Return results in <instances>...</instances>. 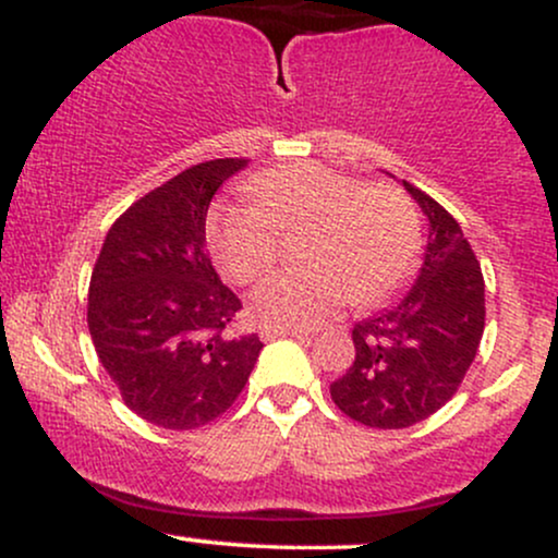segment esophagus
Instances as JSON below:
<instances>
[{
	"instance_id": "1",
	"label": "esophagus",
	"mask_w": 558,
	"mask_h": 558,
	"mask_svg": "<svg viewBox=\"0 0 558 558\" xmlns=\"http://www.w3.org/2000/svg\"><path fill=\"white\" fill-rule=\"evenodd\" d=\"M259 336L262 341H275V338H299V341H312L310 332L299 328H262Z\"/></svg>"
}]
</instances>
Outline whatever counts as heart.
I'll return each mask as SVG.
<instances>
[{
  "label": "heart",
  "instance_id": "b5f03b06",
  "mask_svg": "<svg viewBox=\"0 0 558 558\" xmlns=\"http://www.w3.org/2000/svg\"><path fill=\"white\" fill-rule=\"evenodd\" d=\"M246 194L254 204H222L209 220L217 265L235 283L270 272L280 228L312 222L304 239L310 265L275 272L254 291V312L272 328H315L349 299L375 304L417 262V209L393 183H362L306 159L248 178Z\"/></svg>",
  "mask_w": 558,
  "mask_h": 558
}]
</instances>
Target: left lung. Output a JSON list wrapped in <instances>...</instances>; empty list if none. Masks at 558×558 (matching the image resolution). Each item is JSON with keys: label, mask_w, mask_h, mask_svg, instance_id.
<instances>
[{"label": "left lung", "mask_w": 558, "mask_h": 558, "mask_svg": "<svg viewBox=\"0 0 558 558\" xmlns=\"http://www.w3.org/2000/svg\"><path fill=\"white\" fill-rule=\"evenodd\" d=\"M430 222L420 278L388 310L354 325V362L330 386L345 417L380 430L417 425L462 386L485 328L480 262L451 215L407 183Z\"/></svg>", "instance_id": "8db88e82"}]
</instances>
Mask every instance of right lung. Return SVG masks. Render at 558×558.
Here are the masks:
<instances>
[{
	"label": "right lung",
	"instance_id": "1",
	"mask_svg": "<svg viewBox=\"0 0 558 558\" xmlns=\"http://www.w3.org/2000/svg\"><path fill=\"white\" fill-rule=\"evenodd\" d=\"M248 159L191 165L112 222L88 286V332L125 407L165 430H194L233 407L262 351L233 336L241 299L204 248L215 191Z\"/></svg>",
	"mask_w": 558,
	"mask_h": 558
}]
</instances>
